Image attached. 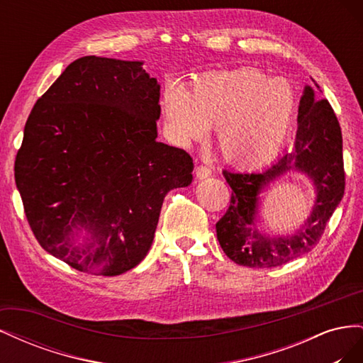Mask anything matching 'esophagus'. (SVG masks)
<instances>
[{"label": "esophagus", "mask_w": 363, "mask_h": 363, "mask_svg": "<svg viewBox=\"0 0 363 363\" xmlns=\"http://www.w3.org/2000/svg\"><path fill=\"white\" fill-rule=\"evenodd\" d=\"M211 174H212V171L208 169L207 167H204V164H199V167L195 168V175H196V177H199L200 180L211 177Z\"/></svg>", "instance_id": "obj_1"}]
</instances>
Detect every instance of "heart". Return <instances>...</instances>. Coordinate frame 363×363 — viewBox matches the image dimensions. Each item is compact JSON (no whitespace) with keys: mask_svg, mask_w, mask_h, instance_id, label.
<instances>
[{"mask_svg":"<svg viewBox=\"0 0 363 363\" xmlns=\"http://www.w3.org/2000/svg\"><path fill=\"white\" fill-rule=\"evenodd\" d=\"M169 135L183 145L216 127V145L228 162L269 159L286 142L296 112V92L284 77L252 68L213 72L189 91L169 87L162 100Z\"/></svg>","mask_w":363,"mask_h":363,"instance_id":"b5f03b06","label":"heart"}]
</instances>
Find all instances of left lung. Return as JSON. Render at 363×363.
I'll list each match as a JSON object with an SVG mask.
<instances>
[{
  "label": "left lung",
  "instance_id": "obj_1",
  "mask_svg": "<svg viewBox=\"0 0 363 363\" xmlns=\"http://www.w3.org/2000/svg\"><path fill=\"white\" fill-rule=\"evenodd\" d=\"M292 170L306 173L315 186L313 213L296 234L269 238L255 225L259 194L271 181ZM223 175L232 188V199L225 215L216 223V236L228 259L248 268H272L311 251L320 242L345 189L342 133L330 103L306 86L294 147L265 169H224Z\"/></svg>",
  "mask_w": 363,
  "mask_h": 363
}]
</instances>
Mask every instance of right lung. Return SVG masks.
<instances>
[{
  "label": "right lung",
  "mask_w": 363,
  "mask_h": 363,
  "mask_svg": "<svg viewBox=\"0 0 363 363\" xmlns=\"http://www.w3.org/2000/svg\"><path fill=\"white\" fill-rule=\"evenodd\" d=\"M159 98L142 62L86 56L33 107L16 188L40 247L77 271L119 276L139 265L163 199L192 182L188 152L156 140Z\"/></svg>",
  "instance_id": "obj_1"
}]
</instances>
